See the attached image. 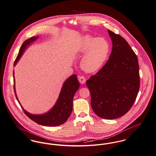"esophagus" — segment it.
Listing matches in <instances>:
<instances>
[{"mask_svg":"<svg viewBox=\"0 0 156 156\" xmlns=\"http://www.w3.org/2000/svg\"><path fill=\"white\" fill-rule=\"evenodd\" d=\"M79 81L81 84H84L86 83V79L84 76H80L79 77Z\"/></svg>","mask_w":156,"mask_h":156,"instance_id":"esophagus-1","label":"esophagus"}]
</instances>
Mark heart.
Wrapping results in <instances>:
<instances>
[{"label": "heart", "mask_w": 156, "mask_h": 156, "mask_svg": "<svg viewBox=\"0 0 156 156\" xmlns=\"http://www.w3.org/2000/svg\"><path fill=\"white\" fill-rule=\"evenodd\" d=\"M110 51V45L103 37L94 38L84 36L77 45L76 52L83 55L80 67L87 73H94L100 70L107 61Z\"/></svg>", "instance_id": "1"}]
</instances>
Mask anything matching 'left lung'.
<instances>
[{
	"label": "left lung",
	"instance_id": "obj_1",
	"mask_svg": "<svg viewBox=\"0 0 156 156\" xmlns=\"http://www.w3.org/2000/svg\"><path fill=\"white\" fill-rule=\"evenodd\" d=\"M112 50L104 67L86 82L91 106L100 118L114 119L124 115L135 102L140 88L137 57L119 35L108 30Z\"/></svg>",
	"mask_w": 156,
	"mask_h": 156
}]
</instances>
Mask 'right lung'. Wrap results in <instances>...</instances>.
Listing matches in <instances>:
<instances>
[{"label": "right lung", "mask_w": 156, "mask_h": 156, "mask_svg": "<svg viewBox=\"0 0 156 156\" xmlns=\"http://www.w3.org/2000/svg\"><path fill=\"white\" fill-rule=\"evenodd\" d=\"M38 38L39 36L32 37L25 41L22 44L18 55L14 62V67L19 62L27 48ZM13 75L14 82L13 87L16 98L19 104H20L21 108L23 110L24 113L31 119L38 124L48 126H58L67 121L73 110V97L80 87V83L77 79V76L75 74L68 77L62 84L58 98L52 108L46 113L42 114H32L23 109L16 95L14 70Z\"/></svg>", "instance_id": "obj_1"}]
</instances>
